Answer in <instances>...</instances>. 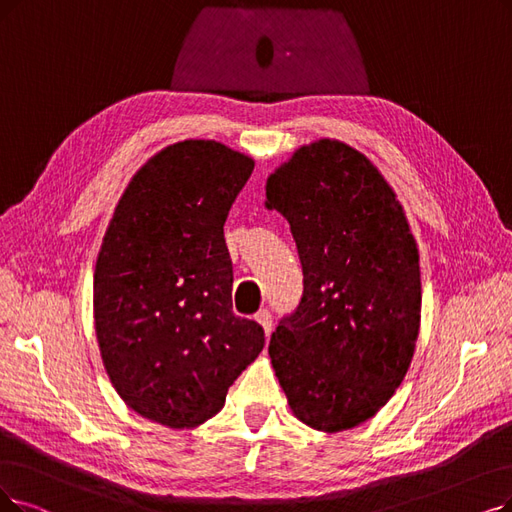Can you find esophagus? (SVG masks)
Here are the masks:
<instances>
[{"instance_id":"obj_1","label":"esophagus","mask_w":512,"mask_h":512,"mask_svg":"<svg viewBox=\"0 0 512 512\" xmlns=\"http://www.w3.org/2000/svg\"><path fill=\"white\" fill-rule=\"evenodd\" d=\"M256 321L264 327V334H271V330H273V313L269 311V309H260L258 313H256Z\"/></svg>"}]
</instances>
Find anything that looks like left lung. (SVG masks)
I'll list each match as a JSON object with an SVG mask.
<instances>
[{"instance_id":"1","label":"left lung","mask_w":512,"mask_h":512,"mask_svg":"<svg viewBox=\"0 0 512 512\" xmlns=\"http://www.w3.org/2000/svg\"><path fill=\"white\" fill-rule=\"evenodd\" d=\"M269 208L290 222L302 298L269 342L298 420L346 431L393 397L420 327L416 241L370 159L338 140L302 147L271 174Z\"/></svg>"}]
</instances>
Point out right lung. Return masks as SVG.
<instances>
[{
  "label": "right lung",
  "mask_w": 512,
  "mask_h": 512,
  "mask_svg": "<svg viewBox=\"0 0 512 512\" xmlns=\"http://www.w3.org/2000/svg\"><path fill=\"white\" fill-rule=\"evenodd\" d=\"M254 161L214 140H185L142 166L119 199L96 262L102 363L134 412L170 428L216 416L264 346L233 313L224 222Z\"/></svg>",
  "instance_id": "obj_1"
}]
</instances>
